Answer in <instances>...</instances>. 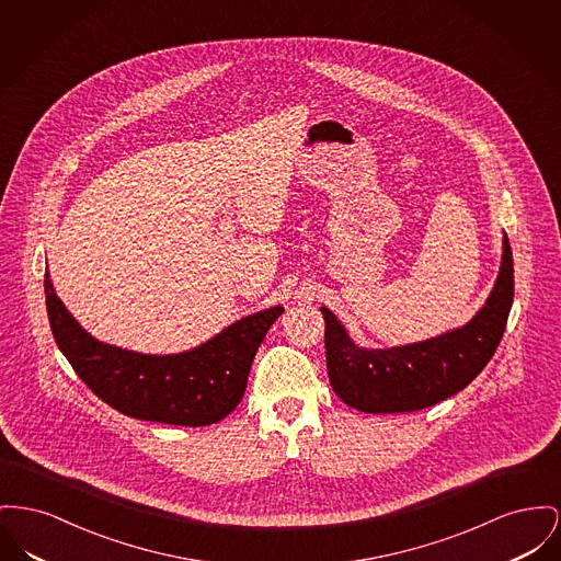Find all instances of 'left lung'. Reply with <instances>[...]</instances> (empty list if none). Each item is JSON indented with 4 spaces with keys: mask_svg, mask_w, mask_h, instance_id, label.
Wrapping results in <instances>:
<instances>
[{
    "mask_svg": "<svg viewBox=\"0 0 561 561\" xmlns=\"http://www.w3.org/2000/svg\"><path fill=\"white\" fill-rule=\"evenodd\" d=\"M513 252L504 234L494 290L466 327L388 350L358 347L336 316L322 307L334 394L364 413L420 411L458 394L495 354L513 305Z\"/></svg>",
    "mask_w": 561,
    "mask_h": 561,
    "instance_id": "8db88e82",
    "label": "left lung"
}]
</instances>
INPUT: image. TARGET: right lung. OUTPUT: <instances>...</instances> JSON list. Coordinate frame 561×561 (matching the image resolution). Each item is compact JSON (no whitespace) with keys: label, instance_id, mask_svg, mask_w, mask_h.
I'll list each match as a JSON object with an SVG mask.
<instances>
[{"label":"right lung","instance_id":"right-lung-1","mask_svg":"<svg viewBox=\"0 0 561 561\" xmlns=\"http://www.w3.org/2000/svg\"><path fill=\"white\" fill-rule=\"evenodd\" d=\"M50 330L78 377L112 409L171 426H209L225 420L245 392L266 330L284 313L271 307L237 320L191 352L150 356L101 343L82 329L44 273Z\"/></svg>","mask_w":561,"mask_h":561}]
</instances>
